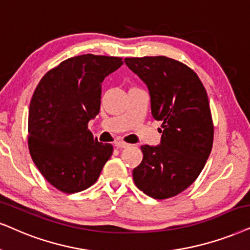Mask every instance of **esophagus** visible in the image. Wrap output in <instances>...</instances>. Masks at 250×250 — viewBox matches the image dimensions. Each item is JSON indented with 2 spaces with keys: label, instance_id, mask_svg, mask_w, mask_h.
<instances>
[{
  "label": "esophagus",
  "instance_id": "obj_1",
  "mask_svg": "<svg viewBox=\"0 0 250 250\" xmlns=\"http://www.w3.org/2000/svg\"><path fill=\"white\" fill-rule=\"evenodd\" d=\"M115 146L118 148H125V147H128L129 144L125 143V142H123V141H118V142H115Z\"/></svg>",
  "mask_w": 250,
  "mask_h": 250
}]
</instances>
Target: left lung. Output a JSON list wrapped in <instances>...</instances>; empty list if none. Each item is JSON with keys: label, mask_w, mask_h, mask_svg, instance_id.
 Returning <instances> with one entry per match:
<instances>
[{"label": "left lung", "mask_w": 250, "mask_h": 250, "mask_svg": "<svg viewBox=\"0 0 250 250\" xmlns=\"http://www.w3.org/2000/svg\"><path fill=\"white\" fill-rule=\"evenodd\" d=\"M147 86L153 119L162 121L160 144L142 145L135 185L157 200L173 197L197 179L210 156L213 123L207 91L194 70L166 56L125 58Z\"/></svg>", "instance_id": "obj_1"}]
</instances>
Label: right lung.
Listing matches in <instances>:
<instances>
[{"label":"right lung","mask_w":250,"mask_h":250,"mask_svg":"<svg viewBox=\"0 0 250 250\" xmlns=\"http://www.w3.org/2000/svg\"><path fill=\"white\" fill-rule=\"evenodd\" d=\"M121 58L85 54L60 63L41 78L28 109V148L50 185L67 194L99 178L113 153L87 129L99 114L102 83L121 67Z\"/></svg>","instance_id":"obj_1"}]
</instances>
